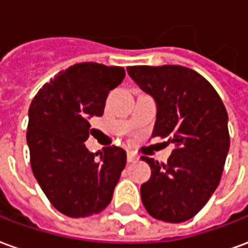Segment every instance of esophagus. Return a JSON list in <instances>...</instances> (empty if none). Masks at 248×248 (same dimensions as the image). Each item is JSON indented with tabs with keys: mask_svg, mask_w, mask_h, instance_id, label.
Returning <instances> with one entry per match:
<instances>
[{
	"mask_svg": "<svg viewBox=\"0 0 248 248\" xmlns=\"http://www.w3.org/2000/svg\"><path fill=\"white\" fill-rule=\"evenodd\" d=\"M138 161V155L135 154V153H127V162H130V163H133V162Z\"/></svg>",
	"mask_w": 248,
	"mask_h": 248,
	"instance_id": "34e87169",
	"label": "esophagus"
}]
</instances>
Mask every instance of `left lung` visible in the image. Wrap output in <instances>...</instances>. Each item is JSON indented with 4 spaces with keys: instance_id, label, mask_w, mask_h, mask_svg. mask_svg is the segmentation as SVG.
<instances>
[{
    "instance_id": "1",
    "label": "left lung",
    "mask_w": 248,
    "mask_h": 248,
    "mask_svg": "<svg viewBox=\"0 0 248 248\" xmlns=\"http://www.w3.org/2000/svg\"><path fill=\"white\" fill-rule=\"evenodd\" d=\"M127 73L155 99L153 137L175 145L167 163L142 156L151 167L150 179L140 186L142 203L158 220H188L220 182L230 149L226 108L213 85L185 66H129Z\"/></svg>"
}]
</instances>
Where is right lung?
I'll return each mask as SVG.
<instances>
[{
	"mask_svg": "<svg viewBox=\"0 0 248 248\" xmlns=\"http://www.w3.org/2000/svg\"><path fill=\"white\" fill-rule=\"evenodd\" d=\"M124 69L82 62L45 83L29 108L26 140L37 182L54 207L70 218L101 213L113 198L126 166V151H89V119L101 117L108 92L122 83Z\"/></svg>",
	"mask_w": 248,
	"mask_h": 248,
	"instance_id": "1",
	"label": "right lung"
}]
</instances>
